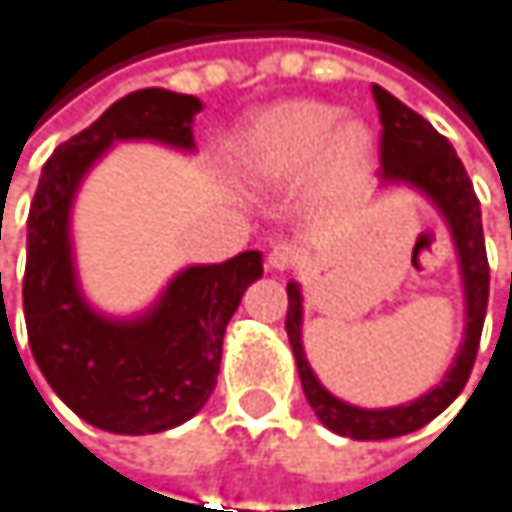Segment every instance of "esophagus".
I'll use <instances>...</instances> for the list:
<instances>
[{
    "label": "esophagus",
    "instance_id": "1",
    "mask_svg": "<svg viewBox=\"0 0 512 512\" xmlns=\"http://www.w3.org/2000/svg\"><path fill=\"white\" fill-rule=\"evenodd\" d=\"M297 258H300V248L294 242H279V245H273L267 261H270L273 270H291L297 264Z\"/></svg>",
    "mask_w": 512,
    "mask_h": 512
}]
</instances>
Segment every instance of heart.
<instances>
[{"instance_id":"heart-1","label":"heart","mask_w":512,"mask_h":512,"mask_svg":"<svg viewBox=\"0 0 512 512\" xmlns=\"http://www.w3.org/2000/svg\"><path fill=\"white\" fill-rule=\"evenodd\" d=\"M343 108L321 99H285L254 112L230 142L236 172L254 188H288L309 175L318 197H337L367 172L373 136Z\"/></svg>"}]
</instances>
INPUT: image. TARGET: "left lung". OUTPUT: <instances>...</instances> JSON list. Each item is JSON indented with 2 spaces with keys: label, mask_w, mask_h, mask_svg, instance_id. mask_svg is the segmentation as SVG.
Listing matches in <instances>:
<instances>
[{
  "label": "left lung",
  "mask_w": 512,
  "mask_h": 512,
  "mask_svg": "<svg viewBox=\"0 0 512 512\" xmlns=\"http://www.w3.org/2000/svg\"><path fill=\"white\" fill-rule=\"evenodd\" d=\"M373 99L379 105V121H382V139H379L382 172L379 175L385 181H410V185L425 191L452 227L458 261H461L464 297H467V331L446 379L437 388H431L425 397L413 400L407 407L358 410L337 400L331 391H324L321 382L315 379L303 355V340H300V321H303L300 288L291 282L285 331L294 349L303 394L324 428H331L334 434H343L352 440H388V437L410 434L428 425L431 419H437L470 379V370L480 349L486 306H489V258H486V239H483V212H480L477 194H473L470 178L464 172V163L458 160L446 136H440L422 115H416L410 105L391 96L385 87L373 84Z\"/></svg>",
  "instance_id": "obj_1"
}]
</instances>
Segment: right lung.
Wrapping results in <instances>:
<instances>
[{"instance_id":"obj_1","label":"right lung","mask_w":512,"mask_h":512,"mask_svg":"<svg viewBox=\"0 0 512 512\" xmlns=\"http://www.w3.org/2000/svg\"><path fill=\"white\" fill-rule=\"evenodd\" d=\"M200 108L197 96L163 87L118 99L48 157L29 206L23 315L32 358L69 410L112 434H157L203 410L218 379L227 321L264 273L261 251L188 267L136 321H108L78 294L69 209L81 175L121 139L194 148L191 124Z\"/></svg>"}]
</instances>
